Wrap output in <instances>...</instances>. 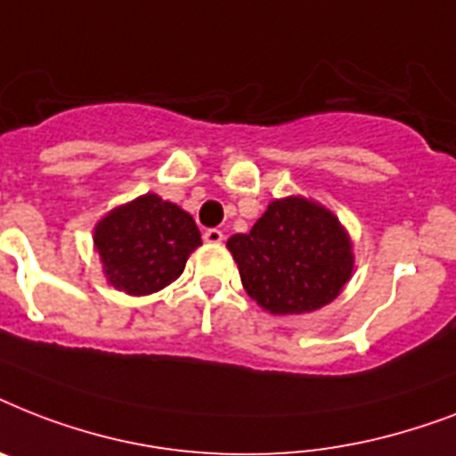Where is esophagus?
<instances>
[{"label":"esophagus","instance_id":"1","mask_svg":"<svg viewBox=\"0 0 456 456\" xmlns=\"http://www.w3.org/2000/svg\"><path fill=\"white\" fill-rule=\"evenodd\" d=\"M203 239H206V243H222L224 241V234H222L220 229H206L203 232Z\"/></svg>","mask_w":456,"mask_h":456}]
</instances>
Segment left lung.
Masks as SVG:
<instances>
[{
	"label": "left lung",
	"instance_id": "obj_1",
	"mask_svg": "<svg viewBox=\"0 0 456 456\" xmlns=\"http://www.w3.org/2000/svg\"><path fill=\"white\" fill-rule=\"evenodd\" d=\"M250 298L272 314L331 303L353 277V243L338 217L303 196L272 200L248 234L227 241Z\"/></svg>",
	"mask_w": 456,
	"mask_h": 456
}]
</instances>
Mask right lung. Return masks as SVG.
<instances>
[{
    "mask_svg": "<svg viewBox=\"0 0 456 456\" xmlns=\"http://www.w3.org/2000/svg\"><path fill=\"white\" fill-rule=\"evenodd\" d=\"M199 246L191 215L156 193L113 208L94 227L103 274L127 296H149L172 284Z\"/></svg>",
    "mask_w": 456,
    "mask_h": 456,
    "instance_id": "right-lung-1",
    "label": "right lung"
}]
</instances>
